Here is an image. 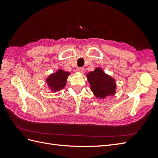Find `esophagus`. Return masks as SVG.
I'll use <instances>...</instances> for the list:
<instances>
[{"instance_id":"esophagus-1","label":"esophagus","mask_w":158,"mask_h":158,"mask_svg":"<svg viewBox=\"0 0 158 158\" xmlns=\"http://www.w3.org/2000/svg\"><path fill=\"white\" fill-rule=\"evenodd\" d=\"M77 71L78 72V73L83 74L84 73V69L82 68V67H79V68L77 69Z\"/></svg>"}]
</instances>
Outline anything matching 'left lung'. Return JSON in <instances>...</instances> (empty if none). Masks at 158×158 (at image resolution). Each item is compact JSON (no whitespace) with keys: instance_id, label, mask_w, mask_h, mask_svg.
<instances>
[{"instance_id":"left-lung-1","label":"left lung","mask_w":158,"mask_h":158,"mask_svg":"<svg viewBox=\"0 0 158 158\" xmlns=\"http://www.w3.org/2000/svg\"><path fill=\"white\" fill-rule=\"evenodd\" d=\"M87 77L91 90L97 98H104L115 93L116 85L114 79L104 73L101 69L97 68L93 72H89Z\"/></svg>"}]
</instances>
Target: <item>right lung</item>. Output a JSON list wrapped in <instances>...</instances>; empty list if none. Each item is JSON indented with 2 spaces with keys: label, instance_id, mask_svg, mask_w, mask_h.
Listing matches in <instances>:
<instances>
[{
  "label": "right lung",
  "instance_id": "obj_1",
  "mask_svg": "<svg viewBox=\"0 0 158 158\" xmlns=\"http://www.w3.org/2000/svg\"><path fill=\"white\" fill-rule=\"evenodd\" d=\"M69 74L70 73L67 72L58 70L55 74H52L47 78V83L52 91H59L64 87Z\"/></svg>",
  "mask_w": 158,
  "mask_h": 158
}]
</instances>
